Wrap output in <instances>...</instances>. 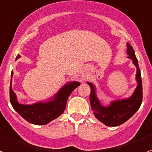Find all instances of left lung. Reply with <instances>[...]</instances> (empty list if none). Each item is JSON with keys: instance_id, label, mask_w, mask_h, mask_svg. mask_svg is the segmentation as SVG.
I'll list each match as a JSON object with an SVG mask.
<instances>
[{"instance_id": "obj_1", "label": "left lung", "mask_w": 152, "mask_h": 152, "mask_svg": "<svg viewBox=\"0 0 152 152\" xmlns=\"http://www.w3.org/2000/svg\"><path fill=\"white\" fill-rule=\"evenodd\" d=\"M126 53L129 56L128 58L132 60L137 68L136 81L137 82V86L130 96L125 99L112 100L110 104L104 106L97 97L96 86L93 83L87 82L91 88L89 100L93 114L99 122L107 126H118L123 124L137 112L141 105L143 97L141 75L134 49L129 43H127Z\"/></svg>"}]
</instances>
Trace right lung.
I'll use <instances>...</instances> for the list:
<instances>
[{
	"instance_id": "1",
	"label": "right lung",
	"mask_w": 152,
	"mask_h": 152,
	"mask_svg": "<svg viewBox=\"0 0 152 152\" xmlns=\"http://www.w3.org/2000/svg\"><path fill=\"white\" fill-rule=\"evenodd\" d=\"M20 57L18 55L16 59ZM12 76L13 72H12L10 84L11 104L24 119L34 125H46L60 116L65 110L66 101L70 93L81 84L77 81L70 82L65 84L55 95L47 99L45 101L37 102L33 104H23L19 103L16 94L12 88Z\"/></svg>"
}]
</instances>
